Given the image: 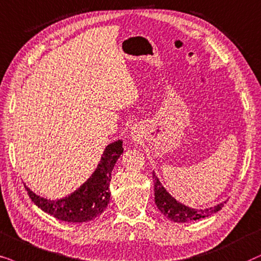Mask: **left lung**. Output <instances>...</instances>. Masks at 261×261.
I'll return each mask as SVG.
<instances>
[{"label":"left lung","instance_id":"left-lung-1","mask_svg":"<svg viewBox=\"0 0 261 261\" xmlns=\"http://www.w3.org/2000/svg\"><path fill=\"white\" fill-rule=\"evenodd\" d=\"M152 181H154L155 190V204L158 209L161 211L163 216L168 220L178 223H186L190 221H197L200 218L209 217L217 211H220L227 201H222L217 205L206 207V209H194V207L187 206L185 204L176 200L171 193L165 189L158 175L152 172Z\"/></svg>","mask_w":261,"mask_h":261}]
</instances>
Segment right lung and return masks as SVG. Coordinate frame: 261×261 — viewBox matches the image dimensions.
I'll use <instances>...</instances> for the list:
<instances>
[{"instance_id": "right-lung-1", "label": "right lung", "mask_w": 261, "mask_h": 261, "mask_svg": "<svg viewBox=\"0 0 261 261\" xmlns=\"http://www.w3.org/2000/svg\"><path fill=\"white\" fill-rule=\"evenodd\" d=\"M123 150L121 140L114 141L107 145L95 171L79 189L68 196L48 199L34 193L29 186L25 185L27 193L38 207L57 220L69 223H83L94 220L109 205L111 199V175Z\"/></svg>"}]
</instances>
